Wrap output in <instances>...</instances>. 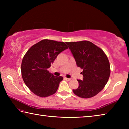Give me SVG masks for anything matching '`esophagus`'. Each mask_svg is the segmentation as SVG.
Returning a JSON list of instances; mask_svg holds the SVG:
<instances>
[{"label":"esophagus","instance_id":"34e87169","mask_svg":"<svg viewBox=\"0 0 129 129\" xmlns=\"http://www.w3.org/2000/svg\"><path fill=\"white\" fill-rule=\"evenodd\" d=\"M64 79H65L67 81H70L71 80V78H67V77H64Z\"/></svg>","mask_w":129,"mask_h":129}]
</instances>
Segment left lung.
Here are the masks:
<instances>
[{
	"label": "left lung",
	"instance_id": "8db88e82",
	"mask_svg": "<svg viewBox=\"0 0 129 129\" xmlns=\"http://www.w3.org/2000/svg\"><path fill=\"white\" fill-rule=\"evenodd\" d=\"M77 67L83 69V80L73 91L83 99L93 97L100 93L108 82L110 66L103 50L89 41L67 42Z\"/></svg>",
	"mask_w": 129,
	"mask_h": 129
}]
</instances>
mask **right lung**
Returning a JSON list of instances; mask_svg holds the SVG:
<instances>
[{
  "label": "right lung",
  "instance_id": "right-lung-1",
  "mask_svg": "<svg viewBox=\"0 0 129 129\" xmlns=\"http://www.w3.org/2000/svg\"><path fill=\"white\" fill-rule=\"evenodd\" d=\"M67 49L64 42L44 39L28 50L21 62V76L26 85L35 94L46 97L57 90L63 77L54 76L48 69L58 54Z\"/></svg>",
  "mask_w": 129,
  "mask_h": 129
}]
</instances>
